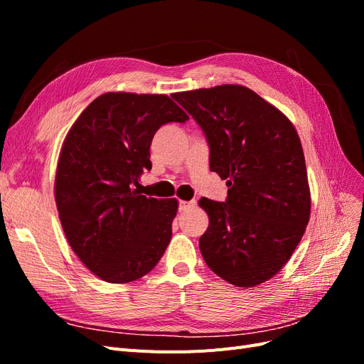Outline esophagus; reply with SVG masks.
<instances>
[{
	"label": "esophagus",
	"mask_w": 364,
	"mask_h": 364,
	"mask_svg": "<svg viewBox=\"0 0 364 364\" xmlns=\"http://www.w3.org/2000/svg\"><path fill=\"white\" fill-rule=\"evenodd\" d=\"M194 206V202H186V200H181L179 202V211H186V209H190Z\"/></svg>",
	"instance_id": "1"
}]
</instances>
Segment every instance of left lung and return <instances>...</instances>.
<instances>
[{"mask_svg":"<svg viewBox=\"0 0 364 364\" xmlns=\"http://www.w3.org/2000/svg\"><path fill=\"white\" fill-rule=\"evenodd\" d=\"M203 130L209 168L226 179V202L202 197L206 266L237 287L277 274L305 232L311 197L299 135L279 109L241 85L176 92Z\"/></svg>","mask_w":364,"mask_h":364,"instance_id":"left-lung-1","label":"left lung"}]
</instances>
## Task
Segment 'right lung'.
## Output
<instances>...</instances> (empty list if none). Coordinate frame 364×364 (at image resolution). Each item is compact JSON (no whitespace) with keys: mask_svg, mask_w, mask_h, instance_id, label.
I'll use <instances>...</instances> for the list:
<instances>
[{"mask_svg":"<svg viewBox=\"0 0 364 364\" xmlns=\"http://www.w3.org/2000/svg\"><path fill=\"white\" fill-rule=\"evenodd\" d=\"M186 119L168 95L106 92L65 138L54 199L71 249L100 279L136 281L167 249L178 200L142 196L138 179L156 130Z\"/></svg>","mask_w":364,"mask_h":364,"instance_id":"add662e5","label":"right lung"}]
</instances>
